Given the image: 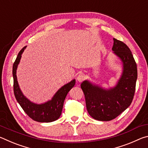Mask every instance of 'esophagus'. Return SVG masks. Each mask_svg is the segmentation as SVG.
Returning a JSON list of instances; mask_svg holds the SVG:
<instances>
[{
  "label": "esophagus",
  "instance_id": "obj_1",
  "mask_svg": "<svg viewBox=\"0 0 148 148\" xmlns=\"http://www.w3.org/2000/svg\"><path fill=\"white\" fill-rule=\"evenodd\" d=\"M84 78H85L84 75H83L82 74H80L78 75V76H77L76 79H77V81L78 82H82L84 79Z\"/></svg>",
  "mask_w": 148,
  "mask_h": 148
}]
</instances>
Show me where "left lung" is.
I'll list each match as a JSON object with an SVG mask.
<instances>
[{"mask_svg": "<svg viewBox=\"0 0 148 148\" xmlns=\"http://www.w3.org/2000/svg\"><path fill=\"white\" fill-rule=\"evenodd\" d=\"M113 40L112 51L123 65L122 74L116 86L105 89L89 80L81 84L87 112L98 121H110L124 112L131 104L136 87L137 66L132 52L123 42Z\"/></svg>", "mask_w": 148, "mask_h": 148, "instance_id": "8db88e82", "label": "left lung"}]
</instances>
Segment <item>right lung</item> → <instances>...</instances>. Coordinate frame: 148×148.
I'll return each mask as SVG.
<instances>
[{
    "label": "right lung",
    "mask_w": 148,
    "mask_h": 148,
    "mask_svg": "<svg viewBox=\"0 0 148 148\" xmlns=\"http://www.w3.org/2000/svg\"><path fill=\"white\" fill-rule=\"evenodd\" d=\"M27 46L19 52L17 58L13 64L12 74L14 77V92L17 101L23 108L24 112L34 121L41 123H49L56 121L61 115L64 99L67 94L76 84V79H74L69 83L61 87L51 100L42 104H36L31 102L23 94L20 89L17 82L16 72L17 66Z\"/></svg>",
    "instance_id": "1"
}]
</instances>
